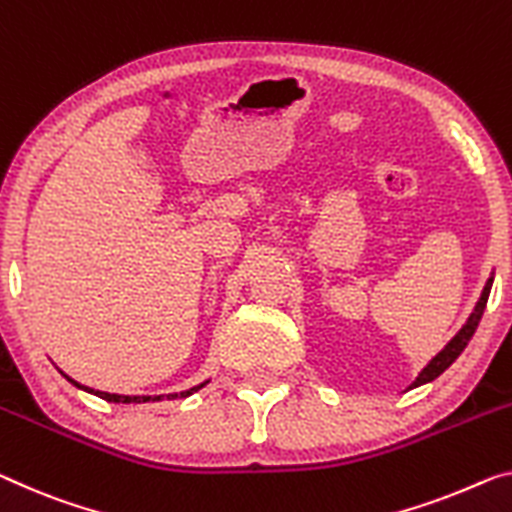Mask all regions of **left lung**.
<instances>
[{
	"instance_id": "1",
	"label": "left lung",
	"mask_w": 512,
	"mask_h": 512,
	"mask_svg": "<svg viewBox=\"0 0 512 512\" xmlns=\"http://www.w3.org/2000/svg\"><path fill=\"white\" fill-rule=\"evenodd\" d=\"M490 288H492V279H487L485 288H483L481 300H478L474 313H471V316H469L467 325L462 327L460 332L451 338V341H448L446 348H444L442 352H439V355H437L435 359H432L426 368H423V371L419 373V377H416V380L412 382V387H410V389H414V387H421V384H426V382H432V380H435V377L442 375V373L446 371V368L453 364L455 359L460 357V352L467 348V343L471 341V336H474V332H476L478 322H481V318H483V311H485L487 297H490Z\"/></svg>"
}]
</instances>
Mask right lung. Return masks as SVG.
<instances>
[{
    "instance_id": "1",
    "label": "right lung",
    "mask_w": 512,
    "mask_h": 512,
    "mask_svg": "<svg viewBox=\"0 0 512 512\" xmlns=\"http://www.w3.org/2000/svg\"><path fill=\"white\" fill-rule=\"evenodd\" d=\"M66 380L68 382H73L77 389H84V391H89V393H96L98 398H102V400H109V403H148V400H162L164 396H119V393H105V391H93V389H89V387H82L80 382H75V380H70V377L66 375ZM201 387H206V382L203 384H199V387H192V389H187V391H180V393H169V400L171 398H187V396H192L194 391H199Z\"/></svg>"
}]
</instances>
